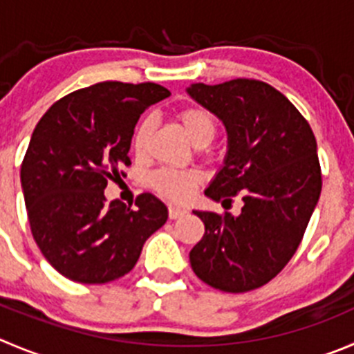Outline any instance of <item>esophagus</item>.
I'll list each match as a JSON object with an SVG mask.
<instances>
[{
	"label": "esophagus",
	"instance_id": "obj_1",
	"mask_svg": "<svg viewBox=\"0 0 354 354\" xmlns=\"http://www.w3.org/2000/svg\"><path fill=\"white\" fill-rule=\"evenodd\" d=\"M186 208H183V207H174V205H171V207H168V217L170 218H179V217H183L184 214H186Z\"/></svg>",
	"mask_w": 354,
	"mask_h": 354
}]
</instances>
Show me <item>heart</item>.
<instances>
[{
	"mask_svg": "<svg viewBox=\"0 0 354 354\" xmlns=\"http://www.w3.org/2000/svg\"><path fill=\"white\" fill-rule=\"evenodd\" d=\"M180 129L194 146H207L217 132V121L210 111L203 107H187L177 114ZM151 133V121H142L133 137V149L144 153ZM151 186L158 194L171 201H184L194 193L201 183L198 170H158L151 175Z\"/></svg>",
	"mask_w": 354,
	"mask_h": 354,
	"instance_id": "obj_1",
	"label": "heart"
}]
</instances>
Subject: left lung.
Instances as JSON below:
<instances>
[{
	"mask_svg": "<svg viewBox=\"0 0 354 354\" xmlns=\"http://www.w3.org/2000/svg\"><path fill=\"white\" fill-rule=\"evenodd\" d=\"M186 92L227 133L224 163L205 196L224 203L241 191L243 200L240 215L193 210L205 234L189 252L191 268L217 290H254L287 266L318 203L316 139L294 104L268 83H193Z\"/></svg>",
	"mask_w": 354,
	"mask_h": 354,
	"instance_id": "left-lung-1",
	"label": "left lung"
}]
</instances>
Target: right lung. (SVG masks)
Returning <instances> with one entry per match:
<instances>
[{
  "mask_svg": "<svg viewBox=\"0 0 354 354\" xmlns=\"http://www.w3.org/2000/svg\"><path fill=\"white\" fill-rule=\"evenodd\" d=\"M168 95L156 83H97L60 99L36 124L20 184L39 250L69 280L107 283L127 274L167 222L154 194H140L133 210L107 203L104 189L130 165L140 114Z\"/></svg>",
  "mask_w": 354,
  "mask_h": 354,
  "instance_id": "1",
  "label": "right lung"
}]
</instances>
